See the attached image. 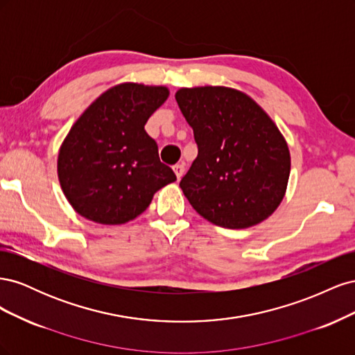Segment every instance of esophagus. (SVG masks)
Masks as SVG:
<instances>
[{
	"instance_id": "esophagus-1",
	"label": "esophagus",
	"mask_w": 355,
	"mask_h": 355,
	"mask_svg": "<svg viewBox=\"0 0 355 355\" xmlns=\"http://www.w3.org/2000/svg\"><path fill=\"white\" fill-rule=\"evenodd\" d=\"M173 171H175V175H176V178L178 179H180L182 176H184V171H185V166L184 164H176V166H173Z\"/></svg>"
}]
</instances>
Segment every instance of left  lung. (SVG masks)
I'll return each instance as SVG.
<instances>
[{
    "label": "left lung",
    "mask_w": 355,
    "mask_h": 355,
    "mask_svg": "<svg viewBox=\"0 0 355 355\" xmlns=\"http://www.w3.org/2000/svg\"><path fill=\"white\" fill-rule=\"evenodd\" d=\"M198 155L179 187L206 220L228 230L263 222L280 206L290 176L284 136L250 96L225 85L175 94Z\"/></svg>",
    "instance_id": "8db88e82"
}]
</instances>
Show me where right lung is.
<instances>
[{
    "instance_id": "add662e5",
    "label": "right lung",
    "mask_w": 355,
    "mask_h": 355,
    "mask_svg": "<svg viewBox=\"0 0 355 355\" xmlns=\"http://www.w3.org/2000/svg\"><path fill=\"white\" fill-rule=\"evenodd\" d=\"M170 94L166 85L121 83L103 92L73 123L59 149L58 178L80 216L123 225L176 180L145 124Z\"/></svg>"
}]
</instances>
